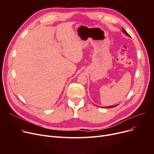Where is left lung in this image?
<instances>
[{
	"mask_svg": "<svg viewBox=\"0 0 154 154\" xmlns=\"http://www.w3.org/2000/svg\"><path fill=\"white\" fill-rule=\"evenodd\" d=\"M122 30H123V32H124V33L127 35V36H128V37H131L130 36V35H129L128 33H127V32L125 30V29H123L122 28ZM117 106H118V105H116V106H108V107H105L104 108H112V107H116Z\"/></svg>",
	"mask_w": 154,
	"mask_h": 154,
	"instance_id": "obj_1",
	"label": "left lung"
}]
</instances>
